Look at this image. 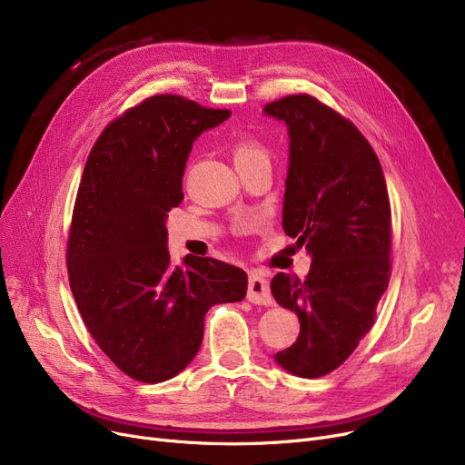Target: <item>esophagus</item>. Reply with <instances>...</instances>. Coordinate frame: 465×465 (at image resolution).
Listing matches in <instances>:
<instances>
[{
  "label": "esophagus",
  "mask_w": 465,
  "mask_h": 465,
  "mask_svg": "<svg viewBox=\"0 0 465 465\" xmlns=\"http://www.w3.org/2000/svg\"><path fill=\"white\" fill-rule=\"evenodd\" d=\"M247 300L251 303H256V305H272L273 303L272 290H270V284H267L265 279H262L260 275H251Z\"/></svg>",
  "instance_id": "esophagus-1"
}]
</instances>
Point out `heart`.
<instances>
[{"mask_svg": "<svg viewBox=\"0 0 465 465\" xmlns=\"http://www.w3.org/2000/svg\"><path fill=\"white\" fill-rule=\"evenodd\" d=\"M233 160L237 165L267 160V151L256 137H241L233 144Z\"/></svg>", "mask_w": 465, "mask_h": 465, "instance_id": "1", "label": "heart"}]
</instances>
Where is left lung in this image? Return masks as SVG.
<instances>
[{
	"label": "left lung",
	"mask_w": 465,
	"mask_h": 465,
	"mask_svg": "<svg viewBox=\"0 0 465 465\" xmlns=\"http://www.w3.org/2000/svg\"><path fill=\"white\" fill-rule=\"evenodd\" d=\"M290 135L282 228L311 254L305 281L279 273V305L300 319L296 343L275 360L303 379L337 370L375 322L390 281V200L381 162L361 132L309 94L263 107Z\"/></svg>",
	"instance_id": "obj_1"
}]
</instances>
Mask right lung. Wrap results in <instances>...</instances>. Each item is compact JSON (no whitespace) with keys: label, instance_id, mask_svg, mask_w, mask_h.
Returning <instances> with one entry per match:
<instances>
[{"label":"right lung","instance_id":"obj_1","mask_svg":"<svg viewBox=\"0 0 465 465\" xmlns=\"http://www.w3.org/2000/svg\"><path fill=\"white\" fill-rule=\"evenodd\" d=\"M230 114L153 95L107 124L88 154L69 226V286L97 347L139 382L181 373L202 347L207 311L247 294L239 267L193 256L186 270L171 267L165 245L192 143Z\"/></svg>","mask_w":465,"mask_h":465}]
</instances>
